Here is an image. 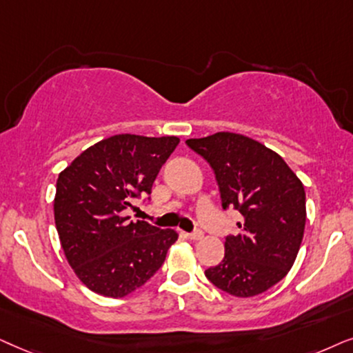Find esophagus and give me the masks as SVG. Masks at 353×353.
Here are the masks:
<instances>
[{"mask_svg":"<svg viewBox=\"0 0 353 353\" xmlns=\"http://www.w3.org/2000/svg\"><path fill=\"white\" fill-rule=\"evenodd\" d=\"M187 237H189L190 241H200V239L203 237V232H201L200 229H196V231L190 232V234H187Z\"/></svg>","mask_w":353,"mask_h":353,"instance_id":"obj_1","label":"esophagus"}]
</instances>
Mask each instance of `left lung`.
I'll use <instances>...</instances> for the list:
<instances>
[{
	"instance_id": "left-lung-1",
	"label": "left lung",
	"mask_w": 353,
	"mask_h": 353,
	"mask_svg": "<svg viewBox=\"0 0 353 353\" xmlns=\"http://www.w3.org/2000/svg\"><path fill=\"white\" fill-rule=\"evenodd\" d=\"M213 168L224 210L242 214L236 236L205 276L234 295L253 297L278 284L292 268L303 239L305 189L283 158L256 140L232 132L189 139Z\"/></svg>"
}]
</instances>
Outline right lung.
I'll return each mask as SVG.
<instances>
[{
	"label": "right lung",
	"instance_id": "add662e5",
	"mask_svg": "<svg viewBox=\"0 0 353 353\" xmlns=\"http://www.w3.org/2000/svg\"><path fill=\"white\" fill-rule=\"evenodd\" d=\"M177 137L119 134L82 152L56 182L54 223L79 279L105 297H124L143 285L177 241L174 229L129 221L134 199L152 194Z\"/></svg>",
	"mask_w": 353,
	"mask_h": 353
}]
</instances>
